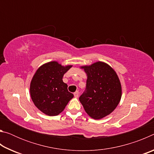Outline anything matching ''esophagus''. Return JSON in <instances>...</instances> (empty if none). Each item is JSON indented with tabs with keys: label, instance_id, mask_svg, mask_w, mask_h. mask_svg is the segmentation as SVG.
<instances>
[{
	"label": "esophagus",
	"instance_id": "34e87169",
	"mask_svg": "<svg viewBox=\"0 0 154 154\" xmlns=\"http://www.w3.org/2000/svg\"><path fill=\"white\" fill-rule=\"evenodd\" d=\"M74 96L76 98H77L78 96H79V92H78V91H76V92L74 93Z\"/></svg>",
	"mask_w": 154,
	"mask_h": 154
}]
</instances>
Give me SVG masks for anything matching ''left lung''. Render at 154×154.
Masks as SVG:
<instances>
[{"label": "left lung", "instance_id": "obj_1", "mask_svg": "<svg viewBox=\"0 0 154 154\" xmlns=\"http://www.w3.org/2000/svg\"><path fill=\"white\" fill-rule=\"evenodd\" d=\"M86 72V88L79 97L89 116L99 119L110 114L119 103L121 83L112 68L102 62L82 66Z\"/></svg>", "mask_w": 154, "mask_h": 154}]
</instances>
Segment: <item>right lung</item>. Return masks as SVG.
<instances>
[{"label":"right lung","mask_w":154,"mask_h":154,"mask_svg":"<svg viewBox=\"0 0 154 154\" xmlns=\"http://www.w3.org/2000/svg\"><path fill=\"white\" fill-rule=\"evenodd\" d=\"M71 66H62L57 62H48L38 68L31 81L30 91L33 103L48 116L60 113L73 97L62 81L64 73Z\"/></svg>","instance_id":"right-lung-1"}]
</instances>
